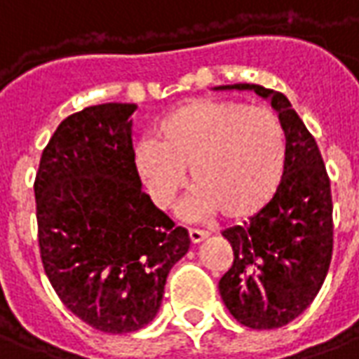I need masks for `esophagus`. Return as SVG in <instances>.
I'll use <instances>...</instances> for the list:
<instances>
[{
	"label": "esophagus",
	"instance_id": "obj_1",
	"mask_svg": "<svg viewBox=\"0 0 359 359\" xmlns=\"http://www.w3.org/2000/svg\"><path fill=\"white\" fill-rule=\"evenodd\" d=\"M188 237H190L192 245H198L200 241H204L208 237V231H202V229H188Z\"/></svg>",
	"mask_w": 359,
	"mask_h": 359
}]
</instances>
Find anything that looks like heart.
<instances>
[{
    "instance_id": "obj_1",
    "label": "heart",
    "mask_w": 359,
    "mask_h": 359,
    "mask_svg": "<svg viewBox=\"0 0 359 359\" xmlns=\"http://www.w3.org/2000/svg\"><path fill=\"white\" fill-rule=\"evenodd\" d=\"M137 175L159 208L187 182L198 184L182 205L192 219L223 212L243 219L272 200L285 167V134L274 112L235 101L196 99L167 114L157 140L134 147Z\"/></svg>"
}]
</instances>
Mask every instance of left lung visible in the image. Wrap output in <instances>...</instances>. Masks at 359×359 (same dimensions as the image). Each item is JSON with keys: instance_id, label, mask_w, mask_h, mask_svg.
I'll return each mask as SVG.
<instances>
[{"instance_id": "1", "label": "left lung", "mask_w": 359, "mask_h": 359, "mask_svg": "<svg viewBox=\"0 0 359 359\" xmlns=\"http://www.w3.org/2000/svg\"><path fill=\"white\" fill-rule=\"evenodd\" d=\"M217 89L270 99L284 128V177L257 215L223 231L233 264L219 280L223 303L241 325L280 328L309 307L327 278L334 231L330 179L319 145L285 95L252 83Z\"/></svg>"}]
</instances>
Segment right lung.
I'll use <instances>...</instances> for the list:
<instances>
[{
  "label": "right lung",
  "mask_w": 359,
  "mask_h": 359,
  "mask_svg": "<svg viewBox=\"0 0 359 359\" xmlns=\"http://www.w3.org/2000/svg\"><path fill=\"white\" fill-rule=\"evenodd\" d=\"M132 102L75 112L57 126L34 179L42 266L67 309L97 330L134 332L161 307L190 237L142 190Z\"/></svg>",
  "instance_id": "1"
}]
</instances>
